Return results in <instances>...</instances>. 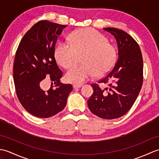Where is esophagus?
Listing matches in <instances>:
<instances>
[{
  "label": "esophagus",
  "mask_w": 159,
  "mask_h": 159,
  "mask_svg": "<svg viewBox=\"0 0 159 159\" xmlns=\"http://www.w3.org/2000/svg\"><path fill=\"white\" fill-rule=\"evenodd\" d=\"M83 85H81V84H74V85H73V87L74 89L76 88H80V87H81Z\"/></svg>",
  "instance_id": "obj_1"
}]
</instances>
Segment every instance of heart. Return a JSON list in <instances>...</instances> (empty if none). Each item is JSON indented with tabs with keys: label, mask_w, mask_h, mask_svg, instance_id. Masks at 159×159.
<instances>
[{
	"label": "heart",
	"mask_w": 159,
	"mask_h": 159,
	"mask_svg": "<svg viewBox=\"0 0 159 159\" xmlns=\"http://www.w3.org/2000/svg\"><path fill=\"white\" fill-rule=\"evenodd\" d=\"M67 42L59 43L55 50L57 61L64 68L79 63L66 74L68 82L80 84L96 75H105L117 61V50L101 33L92 29H80L69 36Z\"/></svg>",
	"instance_id": "obj_1"
}]
</instances>
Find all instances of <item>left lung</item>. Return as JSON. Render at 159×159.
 Returning <instances> with one entry per match:
<instances>
[{
  "instance_id": "8db88e82",
  "label": "left lung",
  "mask_w": 159,
  "mask_h": 159,
  "mask_svg": "<svg viewBox=\"0 0 159 159\" xmlns=\"http://www.w3.org/2000/svg\"><path fill=\"white\" fill-rule=\"evenodd\" d=\"M116 38L118 59L113 69L91 85L93 93L87 104L98 117L107 120L120 117L129 111L135 102L143 84V57L137 42L127 33L116 28H104ZM99 83L105 84L100 89Z\"/></svg>"
}]
</instances>
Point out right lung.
<instances>
[{
	"label": "right lung",
	"instance_id": "add662e5",
	"mask_svg": "<svg viewBox=\"0 0 159 159\" xmlns=\"http://www.w3.org/2000/svg\"><path fill=\"white\" fill-rule=\"evenodd\" d=\"M66 25L47 20L35 24L24 35L16 50L13 63V81L18 98L33 116L52 117L65 108L72 91L70 84H63V72L55 57V45ZM46 77L55 85L47 91L41 89Z\"/></svg>",
	"mask_w": 159,
	"mask_h": 159
}]
</instances>
